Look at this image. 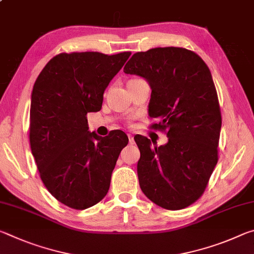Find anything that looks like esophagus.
<instances>
[{
  "mask_svg": "<svg viewBox=\"0 0 254 254\" xmlns=\"http://www.w3.org/2000/svg\"><path fill=\"white\" fill-rule=\"evenodd\" d=\"M127 137H128V141H130L131 143L134 142V139H133V135L130 134V133H128V134H127Z\"/></svg>",
  "mask_w": 254,
  "mask_h": 254,
  "instance_id": "esophagus-1",
  "label": "esophagus"
}]
</instances>
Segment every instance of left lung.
<instances>
[{"label":"left lung","instance_id":"left-lung-1","mask_svg":"<svg viewBox=\"0 0 254 254\" xmlns=\"http://www.w3.org/2000/svg\"><path fill=\"white\" fill-rule=\"evenodd\" d=\"M123 71L148 80L149 117L159 120L151 128L169 137L154 147L134 136L140 187L162 208H186L203 195L218 160L222 115L212 74L198 55L179 47L136 53Z\"/></svg>","mask_w":254,"mask_h":254}]
</instances>
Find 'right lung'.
Returning a JSON list of instances; mask_svg holds the SVG:
<instances>
[{
	"label": "right lung",
	"mask_w": 254,
	"mask_h": 254,
	"mask_svg": "<svg viewBox=\"0 0 254 254\" xmlns=\"http://www.w3.org/2000/svg\"><path fill=\"white\" fill-rule=\"evenodd\" d=\"M130 51L59 54L34 83L30 109V147L42 183L60 203L86 209L106 196L111 176L128 139L88 131L87 113L102 109L103 94Z\"/></svg>",
	"instance_id": "1"
}]
</instances>
